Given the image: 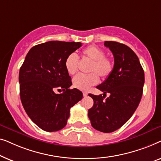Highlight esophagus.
<instances>
[{
    "label": "esophagus",
    "instance_id": "obj_1",
    "mask_svg": "<svg viewBox=\"0 0 161 161\" xmlns=\"http://www.w3.org/2000/svg\"><path fill=\"white\" fill-rule=\"evenodd\" d=\"M83 97H87V95H88V94H87V92H83Z\"/></svg>",
    "mask_w": 161,
    "mask_h": 161
}]
</instances>
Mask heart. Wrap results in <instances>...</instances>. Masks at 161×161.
<instances>
[{
    "mask_svg": "<svg viewBox=\"0 0 161 161\" xmlns=\"http://www.w3.org/2000/svg\"><path fill=\"white\" fill-rule=\"evenodd\" d=\"M83 58L91 61L89 67V72H93L89 74H79L73 78L72 83L77 89L86 91L92 86L96 85L98 82V78L96 74L101 78H106L114 69V62L111 58L105 56V52L100 47L91 45L85 48L81 52ZM78 56L72 53L67 57L65 60V67L68 73L74 75L78 70Z\"/></svg>",
    "mask_w": 161,
    "mask_h": 161,
    "instance_id": "b5f03b06",
    "label": "heart"
}]
</instances>
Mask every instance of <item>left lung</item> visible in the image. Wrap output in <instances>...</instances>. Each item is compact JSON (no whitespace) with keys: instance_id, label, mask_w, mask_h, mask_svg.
Listing matches in <instances>:
<instances>
[{"instance_id":"obj_1","label":"left lung","mask_w":161,"mask_h":161,"mask_svg":"<svg viewBox=\"0 0 161 161\" xmlns=\"http://www.w3.org/2000/svg\"><path fill=\"white\" fill-rule=\"evenodd\" d=\"M114 57V69L97 86L103 96L89 94L94 105L88 116L92 126L103 133H111L125 125L136 111L143 93L144 72L136 54L124 44L105 41ZM110 96L105 100L104 95Z\"/></svg>"}]
</instances>
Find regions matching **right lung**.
Segmentation results:
<instances>
[{"label": "right lung", "mask_w": 161, "mask_h": 161, "mask_svg": "<svg viewBox=\"0 0 161 161\" xmlns=\"http://www.w3.org/2000/svg\"><path fill=\"white\" fill-rule=\"evenodd\" d=\"M81 45L61 41L39 44L31 48L19 69L22 104L31 119L43 130L64 128L70 108L83 98L80 91L69 89L71 77L65 67L67 57ZM61 88L63 93H54Z\"/></svg>", "instance_id": "obj_1"}]
</instances>
